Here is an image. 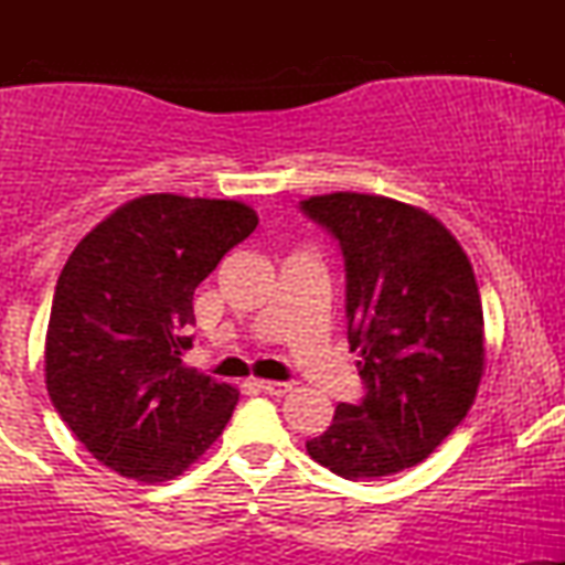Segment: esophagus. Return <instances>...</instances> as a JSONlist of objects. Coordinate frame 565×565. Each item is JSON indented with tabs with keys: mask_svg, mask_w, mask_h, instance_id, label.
<instances>
[{
	"mask_svg": "<svg viewBox=\"0 0 565 565\" xmlns=\"http://www.w3.org/2000/svg\"><path fill=\"white\" fill-rule=\"evenodd\" d=\"M255 385L268 395H287L291 391L289 382H276V380H255Z\"/></svg>",
	"mask_w": 565,
	"mask_h": 565,
	"instance_id": "obj_1",
	"label": "esophagus"
}]
</instances>
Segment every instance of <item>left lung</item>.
Listing matches in <instances>:
<instances>
[{
  "label": "left lung",
  "instance_id": "left-lung-1",
  "mask_svg": "<svg viewBox=\"0 0 565 565\" xmlns=\"http://www.w3.org/2000/svg\"><path fill=\"white\" fill-rule=\"evenodd\" d=\"M302 210L342 246L348 342L366 385L361 404H337L329 430L305 449L350 481L414 468L462 423L481 385L472 265L423 206L340 191L310 196Z\"/></svg>",
  "mask_w": 565,
  "mask_h": 565
}]
</instances>
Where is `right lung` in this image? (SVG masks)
Here are the masks:
<instances>
[{"label":"right lung","instance_id":"1","mask_svg":"<svg viewBox=\"0 0 565 565\" xmlns=\"http://www.w3.org/2000/svg\"><path fill=\"white\" fill-rule=\"evenodd\" d=\"M233 199L148 193L114 210L71 252L53 297L44 380L100 465L140 483L183 476L215 444L238 387L180 361L193 289L257 228Z\"/></svg>","mask_w":565,"mask_h":565}]
</instances>
